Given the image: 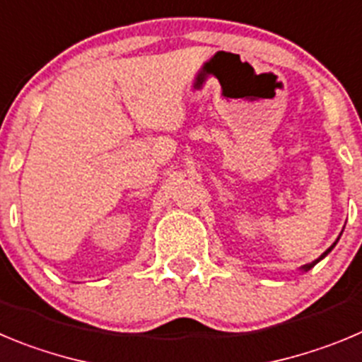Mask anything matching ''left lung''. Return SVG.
<instances>
[{
  "instance_id": "8db88e82",
  "label": "left lung",
  "mask_w": 362,
  "mask_h": 362,
  "mask_svg": "<svg viewBox=\"0 0 362 362\" xmlns=\"http://www.w3.org/2000/svg\"><path fill=\"white\" fill-rule=\"evenodd\" d=\"M337 240H339V238H337ZM336 244H337V242H334L332 246L328 247V250H327V251H325V253H323V255H321V257H320V258H316V260H314V262H310V264H305V265H301V267H300V271H301V273H307V271H310V269H313V267H314V265H316V264H317V262H320V260H323V258H325V257H327V255H328V253H330V251H332V250H334V247H336Z\"/></svg>"
}]
</instances>
